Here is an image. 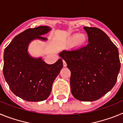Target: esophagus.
I'll use <instances>...</instances> for the list:
<instances>
[{"mask_svg": "<svg viewBox=\"0 0 123 123\" xmlns=\"http://www.w3.org/2000/svg\"><path fill=\"white\" fill-rule=\"evenodd\" d=\"M63 67H67V63H66V62H65V60H63Z\"/></svg>", "mask_w": 123, "mask_h": 123, "instance_id": "esophagus-1", "label": "esophagus"}]
</instances>
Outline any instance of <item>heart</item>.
Returning <instances> with one entry per match:
<instances>
[{
	"mask_svg": "<svg viewBox=\"0 0 123 123\" xmlns=\"http://www.w3.org/2000/svg\"><path fill=\"white\" fill-rule=\"evenodd\" d=\"M69 41H74V45L76 46H81L83 45L86 41V37L83 34H79V35H74L69 38Z\"/></svg>",
	"mask_w": 123,
	"mask_h": 123,
	"instance_id": "obj_1",
	"label": "heart"
}]
</instances>
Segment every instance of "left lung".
I'll list each match as a JSON object with an SVG mask.
<instances>
[{
    "mask_svg": "<svg viewBox=\"0 0 123 123\" xmlns=\"http://www.w3.org/2000/svg\"><path fill=\"white\" fill-rule=\"evenodd\" d=\"M89 44L59 54L71 71V94L77 100L92 102L111 90L121 67L119 52L106 34L97 28L84 27Z\"/></svg>",
    "mask_w": 123,
    "mask_h": 123,
    "instance_id": "8db88e82",
    "label": "left lung"
}]
</instances>
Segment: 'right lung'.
<instances>
[{
    "label": "right lung",
    "mask_w": 123,
    "mask_h": 123,
    "mask_svg": "<svg viewBox=\"0 0 123 123\" xmlns=\"http://www.w3.org/2000/svg\"><path fill=\"white\" fill-rule=\"evenodd\" d=\"M51 30L48 26L26 29L15 36L4 50L5 81L12 92L25 100L40 102L48 98L53 82L63 66L62 58L49 65L42 56L34 57L28 52L32 41L46 42L48 39L42 36Z\"/></svg>",
    "instance_id": "add662e5"
}]
</instances>
